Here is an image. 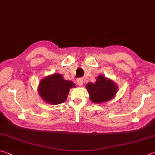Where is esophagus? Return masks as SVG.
I'll list each match as a JSON object with an SVG mask.
<instances>
[{
    "label": "esophagus",
    "mask_w": 155,
    "mask_h": 155,
    "mask_svg": "<svg viewBox=\"0 0 155 155\" xmlns=\"http://www.w3.org/2000/svg\"><path fill=\"white\" fill-rule=\"evenodd\" d=\"M77 83H78V84L79 86H82L83 84H84L83 79L82 78H78V80H77Z\"/></svg>",
    "instance_id": "obj_1"
}]
</instances>
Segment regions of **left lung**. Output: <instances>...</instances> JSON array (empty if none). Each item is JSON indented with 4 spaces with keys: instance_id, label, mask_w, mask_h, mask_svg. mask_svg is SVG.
Masks as SVG:
<instances>
[{
    "instance_id": "left-lung-1",
    "label": "left lung",
    "mask_w": 155,
    "mask_h": 155,
    "mask_svg": "<svg viewBox=\"0 0 155 155\" xmlns=\"http://www.w3.org/2000/svg\"><path fill=\"white\" fill-rule=\"evenodd\" d=\"M90 101L94 103H102L111 100L117 92V86L110 79L98 75L95 83L86 84Z\"/></svg>"
}]
</instances>
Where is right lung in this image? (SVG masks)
Wrapping results in <instances>:
<instances>
[{
    "label": "right lung",
    "instance_id": "add662e5",
    "mask_svg": "<svg viewBox=\"0 0 155 155\" xmlns=\"http://www.w3.org/2000/svg\"><path fill=\"white\" fill-rule=\"evenodd\" d=\"M74 87L75 84L71 81L64 80L60 74H54L40 81L38 90L46 103L56 105L67 100L70 88Z\"/></svg>",
    "mask_w": 155,
    "mask_h": 155
}]
</instances>
